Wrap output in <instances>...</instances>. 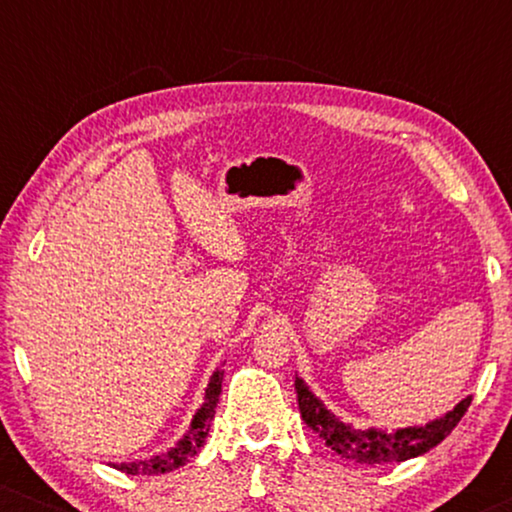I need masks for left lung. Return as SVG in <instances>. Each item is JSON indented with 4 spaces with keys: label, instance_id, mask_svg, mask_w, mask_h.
<instances>
[{
    "label": "left lung",
    "instance_id": "obj_1",
    "mask_svg": "<svg viewBox=\"0 0 512 512\" xmlns=\"http://www.w3.org/2000/svg\"><path fill=\"white\" fill-rule=\"evenodd\" d=\"M296 394H298V408L303 415V422L310 426L319 438L338 452L342 459L356 461V464L368 466H384L396 464V461H405L419 454L429 452L431 447L450 436L454 426L461 422L466 415L468 405H471V396L464 398L457 408L447 412L445 417L433 419V422L424 426H408V429L396 431H380V429H354L347 422H340L331 410L324 408V403L312 394L310 387L296 377Z\"/></svg>",
    "mask_w": 512,
    "mask_h": 512
}]
</instances>
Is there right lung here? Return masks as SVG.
I'll return each mask as SVG.
<instances>
[{"mask_svg":"<svg viewBox=\"0 0 512 512\" xmlns=\"http://www.w3.org/2000/svg\"><path fill=\"white\" fill-rule=\"evenodd\" d=\"M221 382H223V373L221 370H216L212 380L207 384L205 403H202V408L198 412H195L186 436L181 438L177 445L170 447L165 454H156V457L151 459L130 461V464H111V466H114L116 471L128 473V475H160V473L177 471L179 466H184L186 461L195 457V454L200 452V447L205 445V438L209 433V422L214 419L216 403H219V396H221Z\"/></svg>","mask_w":512,"mask_h":512,"instance_id":"right-lung-1","label":"right lung"}]
</instances>
